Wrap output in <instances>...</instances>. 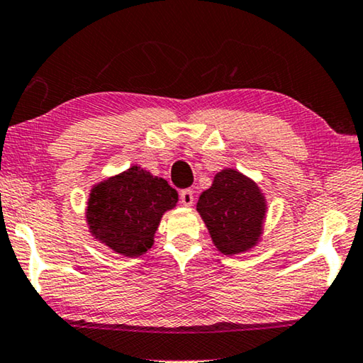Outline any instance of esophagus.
Here are the masks:
<instances>
[{
    "mask_svg": "<svg viewBox=\"0 0 363 363\" xmlns=\"http://www.w3.org/2000/svg\"><path fill=\"white\" fill-rule=\"evenodd\" d=\"M179 199H181V203L186 205V207H191L194 203V192L191 189H186V191H181L179 194Z\"/></svg>",
    "mask_w": 363,
    "mask_h": 363,
    "instance_id": "1",
    "label": "esophagus"
}]
</instances>
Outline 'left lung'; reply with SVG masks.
Masks as SVG:
<instances>
[{
    "label": "left lung",
    "instance_id": "8db88e82",
    "mask_svg": "<svg viewBox=\"0 0 363 363\" xmlns=\"http://www.w3.org/2000/svg\"><path fill=\"white\" fill-rule=\"evenodd\" d=\"M197 212L216 250L235 256L251 251L261 241L267 203L256 182L226 167L216 172L210 189L200 194Z\"/></svg>",
    "mask_w": 363,
    "mask_h": 363
}]
</instances>
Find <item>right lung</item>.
I'll use <instances>...</instances> for the list:
<instances>
[{
    "label": "right lung",
    "instance_id": "obj_1",
    "mask_svg": "<svg viewBox=\"0 0 363 363\" xmlns=\"http://www.w3.org/2000/svg\"><path fill=\"white\" fill-rule=\"evenodd\" d=\"M177 200L163 177L135 164L93 186L86 223L91 236L113 252L138 257L153 246L161 218Z\"/></svg>",
    "mask_w": 363,
    "mask_h": 363
}]
</instances>
